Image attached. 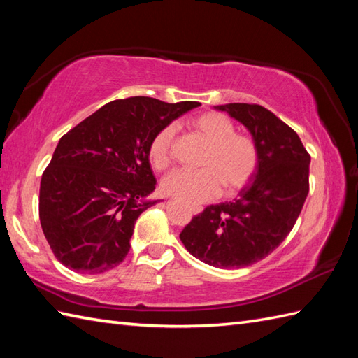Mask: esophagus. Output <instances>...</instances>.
Instances as JSON below:
<instances>
[{"instance_id": "34e87169", "label": "esophagus", "mask_w": 358, "mask_h": 358, "mask_svg": "<svg viewBox=\"0 0 358 358\" xmlns=\"http://www.w3.org/2000/svg\"><path fill=\"white\" fill-rule=\"evenodd\" d=\"M192 211H193L194 214H197V213H201V208H199V206H193Z\"/></svg>"}]
</instances>
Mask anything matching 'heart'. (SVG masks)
Here are the masks:
<instances>
[{
  "label": "heart",
  "instance_id": "obj_1",
  "mask_svg": "<svg viewBox=\"0 0 358 358\" xmlns=\"http://www.w3.org/2000/svg\"><path fill=\"white\" fill-rule=\"evenodd\" d=\"M193 131L208 144L202 170H174L162 179V192L189 203H201L216 197L222 185L227 193H236L256 173L259 153L254 141L236 133L234 124L220 113H202L192 119ZM176 127H164L150 144V161L156 170L171 162Z\"/></svg>",
  "mask_w": 358,
  "mask_h": 358
}]
</instances>
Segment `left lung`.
<instances>
[{"label":"left lung","instance_id":"1","mask_svg":"<svg viewBox=\"0 0 358 358\" xmlns=\"http://www.w3.org/2000/svg\"><path fill=\"white\" fill-rule=\"evenodd\" d=\"M216 108L248 129L257 169L239 199L206 206L179 237L203 264L237 269L265 259L287 239L309 192L311 156L299 134L265 107L234 102Z\"/></svg>","mask_w":358,"mask_h":358}]
</instances>
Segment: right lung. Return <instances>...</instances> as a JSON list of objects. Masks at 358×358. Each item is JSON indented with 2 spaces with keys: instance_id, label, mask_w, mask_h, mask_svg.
I'll list each match as a JSON object with an SVG mask.
<instances>
[{
  "instance_id": "1",
  "label": "right lung",
  "mask_w": 358,
  "mask_h": 358,
  "mask_svg": "<svg viewBox=\"0 0 358 358\" xmlns=\"http://www.w3.org/2000/svg\"><path fill=\"white\" fill-rule=\"evenodd\" d=\"M201 104L148 96L112 101L58 142L39 187V220L62 265L81 274L117 266L133 228L156 201L150 144L164 127Z\"/></svg>"
}]
</instances>
